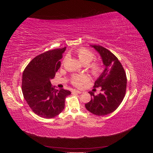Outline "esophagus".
I'll return each mask as SVG.
<instances>
[{"label": "esophagus", "mask_w": 153, "mask_h": 153, "mask_svg": "<svg viewBox=\"0 0 153 153\" xmlns=\"http://www.w3.org/2000/svg\"><path fill=\"white\" fill-rule=\"evenodd\" d=\"M73 93H76V94H81L82 92L78 90H72Z\"/></svg>", "instance_id": "34e87169"}]
</instances>
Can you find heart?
<instances>
[{"label":"heart","mask_w":153,"mask_h":153,"mask_svg":"<svg viewBox=\"0 0 153 153\" xmlns=\"http://www.w3.org/2000/svg\"><path fill=\"white\" fill-rule=\"evenodd\" d=\"M75 54L79 61L84 66L90 64L94 58V54L85 48L78 49L75 52ZM88 68L94 76H98L103 72V66L101 63L98 62L91 64L88 65ZM88 81L89 78L85 75H75L71 78V83L76 87H81Z\"/></svg>","instance_id":"1"}]
</instances>
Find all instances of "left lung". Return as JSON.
<instances>
[{
    "label": "left lung",
    "instance_id": "8db88e82",
    "mask_svg": "<svg viewBox=\"0 0 153 153\" xmlns=\"http://www.w3.org/2000/svg\"><path fill=\"white\" fill-rule=\"evenodd\" d=\"M90 46L100 54L105 69L94 85L101 88V93L95 96L89 91L91 100L85 106L91 113L101 116L113 112L121 103L126 93V75L118 59L108 50L100 45Z\"/></svg>",
    "mask_w": 153,
    "mask_h": 153
}]
</instances>
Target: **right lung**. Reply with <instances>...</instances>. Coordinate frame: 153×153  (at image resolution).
Here are the masks:
<instances>
[{
	"mask_svg": "<svg viewBox=\"0 0 153 153\" xmlns=\"http://www.w3.org/2000/svg\"><path fill=\"white\" fill-rule=\"evenodd\" d=\"M66 48L53 49L38 55L23 73L24 98L32 110L43 118H53L61 113L66 98L71 94L68 90L55 89L50 82L61 66L60 59Z\"/></svg>",
	"mask_w": 153,
	"mask_h": 153,
	"instance_id": "add662e5",
	"label": "right lung"
}]
</instances>
